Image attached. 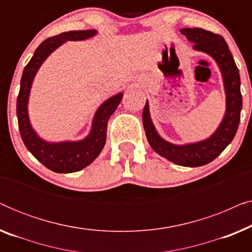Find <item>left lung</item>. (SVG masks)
I'll return each mask as SVG.
<instances>
[{
  "label": "left lung",
  "mask_w": 252,
  "mask_h": 252,
  "mask_svg": "<svg viewBox=\"0 0 252 252\" xmlns=\"http://www.w3.org/2000/svg\"><path fill=\"white\" fill-rule=\"evenodd\" d=\"M180 32L194 42V49L210 55L219 65L226 92V113L221 124L212 136L201 142L177 146L158 135L151 122L149 103H146L142 120L148 142L158 155L181 166H202L216 159L232 142L240 124L242 110L240 73L226 41L219 34L203 29H182Z\"/></svg>",
  "instance_id": "left-lung-1"
}]
</instances>
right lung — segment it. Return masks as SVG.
<instances>
[{
  "mask_svg": "<svg viewBox=\"0 0 252 252\" xmlns=\"http://www.w3.org/2000/svg\"><path fill=\"white\" fill-rule=\"evenodd\" d=\"M96 33L97 32L95 30L70 31L48 37L36 48L33 57L24 68L20 80V89L17 97V118L20 136L30 153L47 168L57 173H73L80 171L88 166L98 156L106 141L108 120L122 101L123 93L106 99L99 106L94 116L91 133L84 140L77 142L66 141L50 143L40 139L31 126L27 112L31 87L41 64L61 44H63L65 41L86 40L94 36Z\"/></svg>",
  "mask_w": 252,
  "mask_h": 252,
  "instance_id": "1",
  "label": "right lung"
}]
</instances>
